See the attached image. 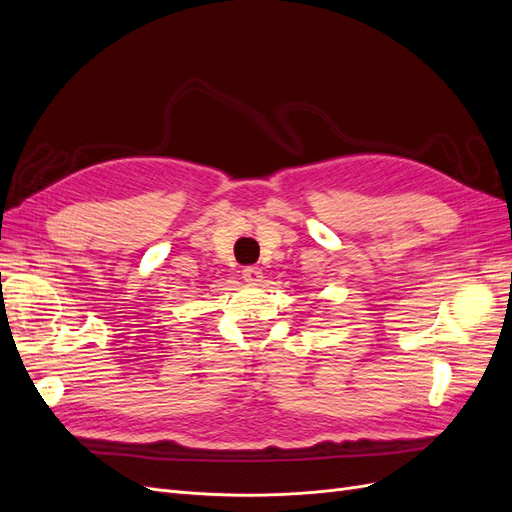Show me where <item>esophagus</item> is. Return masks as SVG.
<instances>
[{
    "label": "esophagus",
    "instance_id": "1",
    "mask_svg": "<svg viewBox=\"0 0 512 512\" xmlns=\"http://www.w3.org/2000/svg\"><path fill=\"white\" fill-rule=\"evenodd\" d=\"M243 280H245L247 284L256 286V284L262 282V271H260L258 267H245V269H243Z\"/></svg>",
    "mask_w": 512,
    "mask_h": 512
}]
</instances>
